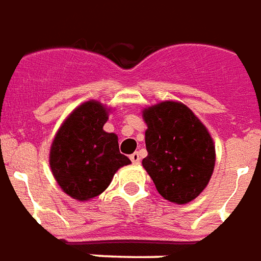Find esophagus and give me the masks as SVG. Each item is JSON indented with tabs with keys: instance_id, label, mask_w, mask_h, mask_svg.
<instances>
[{
	"instance_id": "obj_1",
	"label": "esophagus",
	"mask_w": 261,
	"mask_h": 261,
	"mask_svg": "<svg viewBox=\"0 0 261 261\" xmlns=\"http://www.w3.org/2000/svg\"><path fill=\"white\" fill-rule=\"evenodd\" d=\"M129 159H130V161H132L133 164H139V163H140V155H139V153L130 154V157H129Z\"/></svg>"
}]
</instances>
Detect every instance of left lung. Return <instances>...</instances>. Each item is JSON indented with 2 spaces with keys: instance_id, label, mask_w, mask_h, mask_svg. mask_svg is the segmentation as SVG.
<instances>
[{
  "instance_id": "8db88e82",
  "label": "left lung",
  "mask_w": 261,
  "mask_h": 261,
  "mask_svg": "<svg viewBox=\"0 0 261 261\" xmlns=\"http://www.w3.org/2000/svg\"><path fill=\"white\" fill-rule=\"evenodd\" d=\"M147 157L142 164L159 193L178 204L200 195L216 164L210 133L189 108L175 101L144 110Z\"/></svg>"
}]
</instances>
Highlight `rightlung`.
Here are the masks:
<instances>
[{"label":"right lung","mask_w":261,"mask_h":261,"mask_svg":"<svg viewBox=\"0 0 261 261\" xmlns=\"http://www.w3.org/2000/svg\"><path fill=\"white\" fill-rule=\"evenodd\" d=\"M107 119V110L100 102H85L66 118L53 142V175L62 191L76 200L102 193L118 168L130 164L119 153L117 135L104 132Z\"/></svg>","instance_id":"add662e5"}]
</instances>
